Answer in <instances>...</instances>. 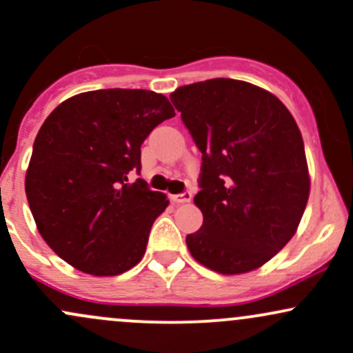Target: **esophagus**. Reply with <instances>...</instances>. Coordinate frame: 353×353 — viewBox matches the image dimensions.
<instances>
[{"label": "esophagus", "mask_w": 353, "mask_h": 353, "mask_svg": "<svg viewBox=\"0 0 353 353\" xmlns=\"http://www.w3.org/2000/svg\"><path fill=\"white\" fill-rule=\"evenodd\" d=\"M191 198H192L191 192L184 191V192H181V194H172V196H170V201L176 203V205H183V203L191 201Z\"/></svg>", "instance_id": "34e87169"}]
</instances>
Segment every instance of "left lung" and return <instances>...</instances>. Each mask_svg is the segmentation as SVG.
I'll list each match as a JSON object with an SVG mask.
<instances>
[{"mask_svg":"<svg viewBox=\"0 0 353 353\" xmlns=\"http://www.w3.org/2000/svg\"><path fill=\"white\" fill-rule=\"evenodd\" d=\"M203 154L192 257L214 272L245 274L264 265L301 221L310 174L301 132L283 103L236 79H208L170 94Z\"/></svg>","mask_w":353,"mask_h":353,"instance_id":"1","label":"left lung"}]
</instances>
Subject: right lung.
Listing matches in <instances>:
<instances>
[{
  "label": "right lung",
  "instance_id": "obj_1",
  "mask_svg": "<svg viewBox=\"0 0 353 353\" xmlns=\"http://www.w3.org/2000/svg\"><path fill=\"white\" fill-rule=\"evenodd\" d=\"M164 94L98 89L65 99L33 143L25 191L37 228L68 264L91 276H118L142 261L164 192L140 174V147L174 117Z\"/></svg>",
  "mask_w": 353,
  "mask_h": 353
}]
</instances>
